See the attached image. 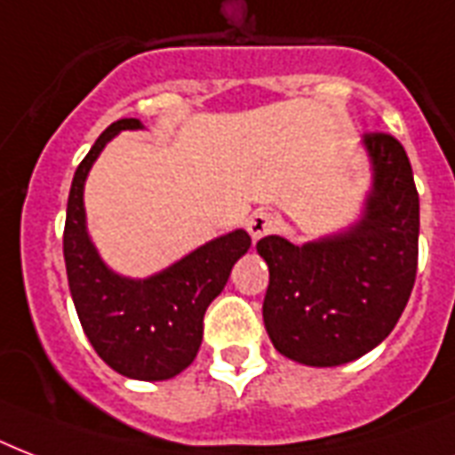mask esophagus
I'll list each match as a JSON object with an SVG mask.
<instances>
[{"label": "esophagus", "mask_w": 455, "mask_h": 455, "mask_svg": "<svg viewBox=\"0 0 455 455\" xmlns=\"http://www.w3.org/2000/svg\"><path fill=\"white\" fill-rule=\"evenodd\" d=\"M277 228V218L267 211H253L249 220H246V230L251 235V239L266 237L267 232H273Z\"/></svg>", "instance_id": "1"}]
</instances>
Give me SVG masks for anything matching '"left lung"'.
Masks as SVG:
<instances>
[{"mask_svg": "<svg viewBox=\"0 0 455 455\" xmlns=\"http://www.w3.org/2000/svg\"><path fill=\"white\" fill-rule=\"evenodd\" d=\"M371 189L358 220L294 244L267 235L256 244L270 283L263 323L273 347L311 368L361 358L399 323L418 270L420 202L406 151L392 135L363 137Z\"/></svg>", "mask_w": 455, "mask_h": 455, "instance_id": "left-lung-1", "label": "left lung"}]
</instances>
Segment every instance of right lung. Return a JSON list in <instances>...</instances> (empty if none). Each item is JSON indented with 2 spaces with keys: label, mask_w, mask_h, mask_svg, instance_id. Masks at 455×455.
I'll use <instances>...</instances> for the list:
<instances>
[{
  "label": "right lung",
  "mask_w": 455,
  "mask_h": 455,
  "mask_svg": "<svg viewBox=\"0 0 455 455\" xmlns=\"http://www.w3.org/2000/svg\"><path fill=\"white\" fill-rule=\"evenodd\" d=\"M123 130H144L137 118L111 123L77 165L70 185L63 259L77 318L108 368L130 379H171L196 358L204 313L228 284L232 266L251 246L246 230H232L196 246L149 277H125L101 259L87 230L84 182L111 140Z\"/></svg>",
  "instance_id": "obj_1"
}]
</instances>
